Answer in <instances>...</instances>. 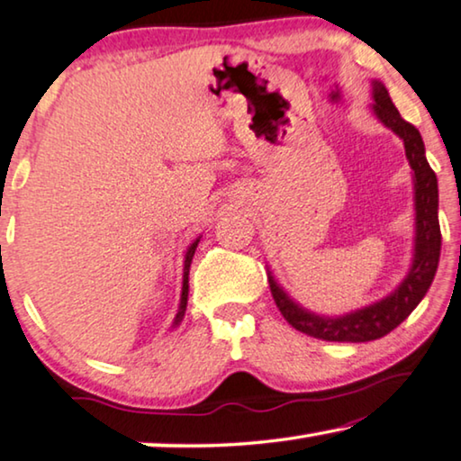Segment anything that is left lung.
I'll list each match as a JSON object with an SVG mask.
<instances>
[{
  "label": "left lung",
  "instance_id": "1",
  "mask_svg": "<svg viewBox=\"0 0 461 461\" xmlns=\"http://www.w3.org/2000/svg\"><path fill=\"white\" fill-rule=\"evenodd\" d=\"M372 112L403 141L405 158L413 176V210H416V237H413V258L408 275L389 295L366 308L347 312L343 316H322L305 310L289 297L276 278L268 272V283L276 308L286 322L308 337L339 343H366L389 335L397 329L430 289L441 256V226H438V185L424 153V141L418 129L405 122L391 102L389 91L380 81H372Z\"/></svg>",
  "mask_w": 461,
  "mask_h": 461
}]
</instances>
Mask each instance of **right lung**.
Returning a JSON list of instances; mask_svg holds the SVG:
<instances>
[{"mask_svg":"<svg viewBox=\"0 0 461 461\" xmlns=\"http://www.w3.org/2000/svg\"><path fill=\"white\" fill-rule=\"evenodd\" d=\"M199 239H202V235H199L195 241H193L189 247H186L185 251V266H183V291H181V303H178V312L175 316V322H172L170 330H175L178 324L183 322L185 318V312H186V299H189V270H191V262H193V256H195V249L199 245Z\"/></svg>","mask_w":461,"mask_h":461,"instance_id":"1","label":"right lung"}]
</instances>
